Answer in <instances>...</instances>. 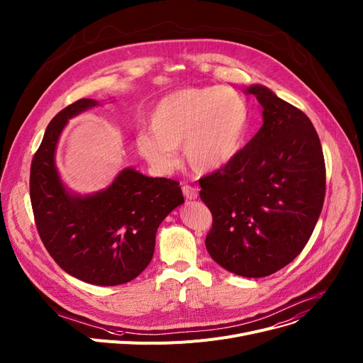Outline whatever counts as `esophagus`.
<instances>
[{
  "label": "esophagus",
  "instance_id": "34e87169",
  "mask_svg": "<svg viewBox=\"0 0 363 363\" xmlns=\"http://www.w3.org/2000/svg\"><path fill=\"white\" fill-rule=\"evenodd\" d=\"M182 192H184V197L186 200H196L199 197V189L196 186H191V185H184L182 186Z\"/></svg>",
  "mask_w": 363,
  "mask_h": 363
}]
</instances>
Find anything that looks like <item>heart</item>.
<instances>
[{
  "instance_id": "obj_1",
  "label": "heart",
  "mask_w": 363,
  "mask_h": 363,
  "mask_svg": "<svg viewBox=\"0 0 363 363\" xmlns=\"http://www.w3.org/2000/svg\"><path fill=\"white\" fill-rule=\"evenodd\" d=\"M250 109L242 96L226 87H186L167 93L149 115V130L135 137V149L155 171L169 174L184 147L196 174L229 164L242 147Z\"/></svg>"
}]
</instances>
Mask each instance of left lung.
<instances>
[{"label":"left lung","instance_id":"8db88e82","mask_svg":"<svg viewBox=\"0 0 363 363\" xmlns=\"http://www.w3.org/2000/svg\"><path fill=\"white\" fill-rule=\"evenodd\" d=\"M262 106V125L219 171L200 179L213 214L210 257L242 277L270 276L294 261L315 228L325 163L309 118L269 87L244 89Z\"/></svg>","mask_w":363,"mask_h":363}]
</instances>
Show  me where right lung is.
Listing matches in <instances>:
<instances>
[{
	"instance_id": "1",
	"label": "right lung",
	"mask_w": 363,
	"mask_h": 363,
	"mask_svg": "<svg viewBox=\"0 0 363 363\" xmlns=\"http://www.w3.org/2000/svg\"><path fill=\"white\" fill-rule=\"evenodd\" d=\"M98 105L80 99L52 118L32 160L30 201L42 242L65 273L90 284L116 286L147 267L159 225L184 196L177 181L150 178L134 167H124L93 194L65 186L55 163L60 135L68 119Z\"/></svg>"
}]
</instances>
